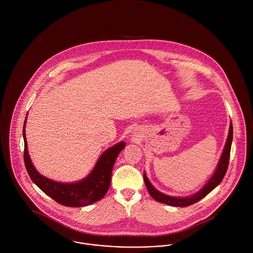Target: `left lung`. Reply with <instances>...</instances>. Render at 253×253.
I'll return each mask as SVG.
<instances>
[{
  "label": "left lung",
  "mask_w": 253,
  "mask_h": 253,
  "mask_svg": "<svg viewBox=\"0 0 253 253\" xmlns=\"http://www.w3.org/2000/svg\"><path fill=\"white\" fill-rule=\"evenodd\" d=\"M232 140H233V125L231 122L228 138H227L226 144L224 147L223 153L221 155V158L219 160L216 169H215L214 173L212 174V176L210 178V180L208 181L207 184L196 194L186 197V198H176V197H170V196L165 195V194L159 192L151 184V182L147 178V176L144 173L143 177H144L145 184H146L147 190L149 191V194L151 195V197L159 203H163V204H166V205H169L171 207H180V208L191 206V205L201 201L203 198H205L207 195H209L215 187H217L221 183V181L223 180V178L226 174L227 169H228V165H229Z\"/></svg>",
  "instance_id": "8db88e82"
}]
</instances>
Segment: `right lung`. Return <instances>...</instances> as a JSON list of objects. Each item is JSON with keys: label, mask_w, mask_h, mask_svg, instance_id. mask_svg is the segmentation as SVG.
I'll use <instances>...</instances> for the list:
<instances>
[{"label": "right lung", "mask_w": 253, "mask_h": 253, "mask_svg": "<svg viewBox=\"0 0 253 253\" xmlns=\"http://www.w3.org/2000/svg\"><path fill=\"white\" fill-rule=\"evenodd\" d=\"M26 119L27 117L23 126L24 163L30 178L37 186L55 202L66 207H85L101 200L110 187L114 164L126 143L122 141L104 151L91 172L83 180L75 183L56 182L41 175L31 162L25 136Z\"/></svg>", "instance_id": "right-lung-1"}]
</instances>
